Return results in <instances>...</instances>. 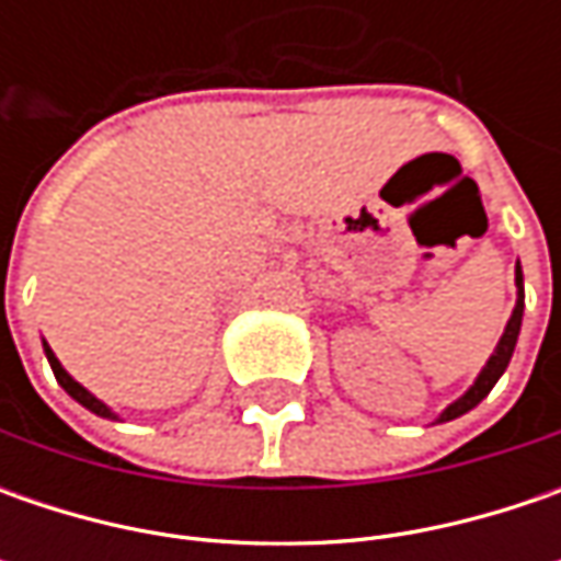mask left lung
<instances>
[{"mask_svg": "<svg viewBox=\"0 0 561 561\" xmlns=\"http://www.w3.org/2000/svg\"><path fill=\"white\" fill-rule=\"evenodd\" d=\"M522 314H525V274H522V262L515 265V309L508 314L506 321V331L500 336V343H496V350L490 353L486 358V365L481 368V375L474 377V383L465 390L462 397L456 399V402H449L446 409H443L440 415H437V424L443 421H453L465 415V412H471L481 399L493 390V383L503 377V371L508 368V362H512V353H515V343H518V334H522Z\"/></svg>", "mask_w": 561, "mask_h": 561, "instance_id": "left-lung-1", "label": "left lung"}]
</instances>
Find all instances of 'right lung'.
I'll use <instances>...</instances> for the list:
<instances>
[{"label": "right lung", "instance_id": "obj_1", "mask_svg": "<svg viewBox=\"0 0 561 561\" xmlns=\"http://www.w3.org/2000/svg\"><path fill=\"white\" fill-rule=\"evenodd\" d=\"M43 353H46V358H49V365H53L55 380H58V383L65 387V393H68V397L77 399V402H80L83 409H90V412H93V415H99V419L118 421V415H115V412H112V409H108V405H105L102 399L93 397V393H90V390H87L83 383H77L75 377H71V375H68V371H65V365H61V362L55 358L53 346H49L46 340H43Z\"/></svg>", "mask_w": 561, "mask_h": 561}]
</instances>
